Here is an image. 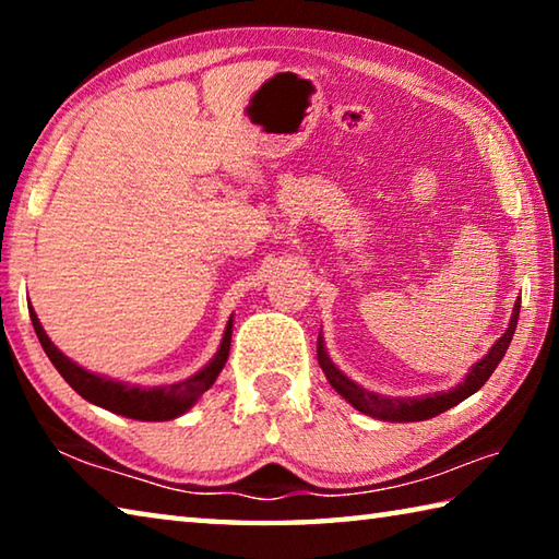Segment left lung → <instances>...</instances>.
Segmentation results:
<instances>
[{"instance_id":"8db88e82","label":"left lung","mask_w":559,"mask_h":559,"mask_svg":"<svg viewBox=\"0 0 559 559\" xmlns=\"http://www.w3.org/2000/svg\"><path fill=\"white\" fill-rule=\"evenodd\" d=\"M518 316H520V302H515L513 316H510V325L503 333V337H500L498 343L490 347V353L480 359V362L473 365V370L468 372L466 380H463L459 386H453L451 392H437V394H427V396H406V400L404 396L402 400H396V396H392L390 400V396L367 392L359 384H355L353 380H347V377L340 372L333 362H330V357L325 355L323 340L320 337H318V362H320V367H323L328 382L335 386V392L340 396H345V400L353 404L357 412L374 416V419H384V421H424V419H431V416L451 409V406H456L459 402L466 400V396H471L473 392H478L480 386L488 382V377L493 374L498 362L503 359L510 340H513Z\"/></svg>"}]
</instances>
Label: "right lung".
Here are the masks:
<instances>
[{
  "mask_svg": "<svg viewBox=\"0 0 559 559\" xmlns=\"http://www.w3.org/2000/svg\"><path fill=\"white\" fill-rule=\"evenodd\" d=\"M29 316L44 353L49 355L59 374L83 396V400H88L91 404H98L112 414L128 416V419H140V421H167V419H175L179 414H185L189 406L210 390L216 377H219L231 347V320H229V325L224 330L219 353L214 355L212 362L206 365L202 372H197L194 377H189V380L177 382V384L135 386V384H122L116 380H108V377L93 374L75 362H71V359L51 343L49 335L44 333V328L34 310H29Z\"/></svg>",
  "mask_w": 559,
  "mask_h": 559,
  "instance_id": "right-lung-1",
  "label": "right lung"
}]
</instances>
